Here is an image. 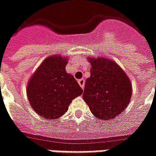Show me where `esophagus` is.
<instances>
[{
  "label": "esophagus",
  "instance_id": "34e87169",
  "mask_svg": "<svg viewBox=\"0 0 156 156\" xmlns=\"http://www.w3.org/2000/svg\"><path fill=\"white\" fill-rule=\"evenodd\" d=\"M78 84H79V86H80L82 89H83V88H84V84H85L84 79H80V80H78Z\"/></svg>",
  "mask_w": 156,
  "mask_h": 156
}]
</instances>
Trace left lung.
Instances as JSON below:
<instances>
[{"label": "left lung", "instance_id": "1", "mask_svg": "<svg viewBox=\"0 0 156 156\" xmlns=\"http://www.w3.org/2000/svg\"><path fill=\"white\" fill-rule=\"evenodd\" d=\"M90 77L85 83L82 98L96 118L115 119L126 108L131 97L130 79L110 59L90 58Z\"/></svg>", "mask_w": 156, "mask_h": 156}]
</instances>
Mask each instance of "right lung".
<instances>
[{"label":"right lung","mask_w":156,"mask_h":156,"mask_svg":"<svg viewBox=\"0 0 156 156\" xmlns=\"http://www.w3.org/2000/svg\"><path fill=\"white\" fill-rule=\"evenodd\" d=\"M67 58H46L28 83L27 96L37 114L55 119L68 111L70 102L83 92L72 74H67Z\"/></svg>","instance_id":"right-lung-1"}]
</instances>
